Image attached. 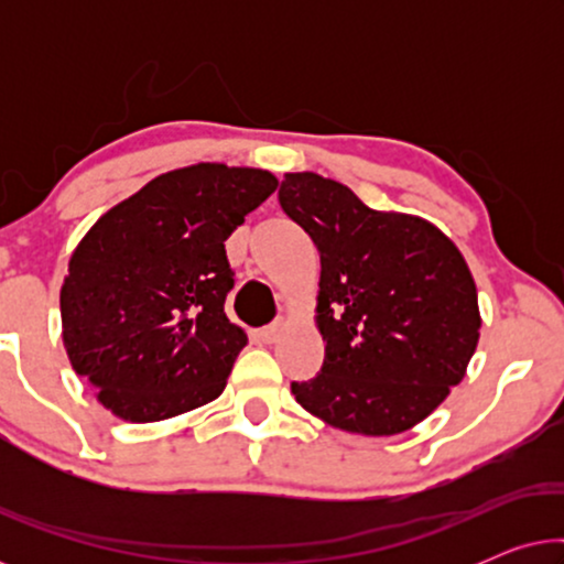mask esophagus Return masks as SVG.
Returning <instances> with one entry per match:
<instances>
[{"instance_id":"esophagus-1","label":"esophagus","mask_w":564,"mask_h":564,"mask_svg":"<svg viewBox=\"0 0 564 564\" xmlns=\"http://www.w3.org/2000/svg\"><path fill=\"white\" fill-rule=\"evenodd\" d=\"M282 330H284V323L282 321H274V323H269V326H264L259 330V338L264 344H274L276 338L282 336Z\"/></svg>"}]
</instances>
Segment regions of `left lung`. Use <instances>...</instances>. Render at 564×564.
<instances>
[{
    "label": "left lung",
    "instance_id": "8db88e82",
    "mask_svg": "<svg viewBox=\"0 0 564 564\" xmlns=\"http://www.w3.org/2000/svg\"><path fill=\"white\" fill-rule=\"evenodd\" d=\"M282 210L321 251V372L292 382L330 426L408 431L465 377L480 338L477 290L457 246L413 215L377 213L334 180L284 174Z\"/></svg>",
    "mask_w": 564,
    "mask_h": 564
}]
</instances>
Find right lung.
<instances>
[{"label": "right lung", "instance_id": "1", "mask_svg": "<svg viewBox=\"0 0 564 564\" xmlns=\"http://www.w3.org/2000/svg\"><path fill=\"white\" fill-rule=\"evenodd\" d=\"M276 189L261 169L197 164L151 180L82 238L61 288L64 346L99 403L133 423L210 403L246 334L226 315V241Z\"/></svg>", "mask_w": 564, "mask_h": 564}]
</instances>
